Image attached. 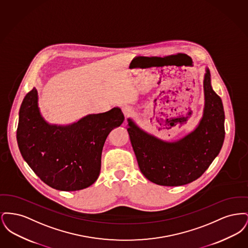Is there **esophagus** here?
Returning a JSON list of instances; mask_svg holds the SVG:
<instances>
[{
  "label": "esophagus",
  "instance_id": "1",
  "mask_svg": "<svg viewBox=\"0 0 248 248\" xmlns=\"http://www.w3.org/2000/svg\"><path fill=\"white\" fill-rule=\"evenodd\" d=\"M122 110H123V113H124V116H125V118H129V117H131V116L133 115V113H134V109L130 106L123 107Z\"/></svg>",
  "mask_w": 248,
  "mask_h": 248
}]
</instances>
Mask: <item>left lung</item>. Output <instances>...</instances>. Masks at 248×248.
I'll return each mask as SVG.
<instances>
[{
    "label": "left lung",
    "instance_id": "obj_1",
    "mask_svg": "<svg viewBox=\"0 0 248 248\" xmlns=\"http://www.w3.org/2000/svg\"><path fill=\"white\" fill-rule=\"evenodd\" d=\"M204 108L198 126L176 142L163 141L128 119V134L142 174L162 186H181L196 180L219 154L225 138L221 98L211 86L207 69L203 80Z\"/></svg>",
    "mask_w": 248,
    "mask_h": 248
}]
</instances>
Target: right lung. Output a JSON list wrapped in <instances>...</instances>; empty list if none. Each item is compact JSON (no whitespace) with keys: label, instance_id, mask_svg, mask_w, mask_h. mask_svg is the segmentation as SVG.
Wrapping results in <instances>:
<instances>
[{"label":"right lung","instance_id":"right-lung-1","mask_svg":"<svg viewBox=\"0 0 248 248\" xmlns=\"http://www.w3.org/2000/svg\"><path fill=\"white\" fill-rule=\"evenodd\" d=\"M124 120L121 108H113L70 125H51L40 113L32 88L19 109L16 140L24 160L42 181L59 190H79L97 179L107 137Z\"/></svg>","mask_w":248,"mask_h":248}]
</instances>
